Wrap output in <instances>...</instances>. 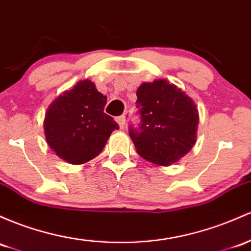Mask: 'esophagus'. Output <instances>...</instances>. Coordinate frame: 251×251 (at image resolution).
Returning a JSON list of instances; mask_svg holds the SVG:
<instances>
[{"mask_svg":"<svg viewBox=\"0 0 251 251\" xmlns=\"http://www.w3.org/2000/svg\"><path fill=\"white\" fill-rule=\"evenodd\" d=\"M117 121H118V124H119V126H120V128H124L125 127V123H126V118L124 117V115H121V117H119L117 119Z\"/></svg>","mask_w":251,"mask_h":251,"instance_id":"1","label":"esophagus"}]
</instances>
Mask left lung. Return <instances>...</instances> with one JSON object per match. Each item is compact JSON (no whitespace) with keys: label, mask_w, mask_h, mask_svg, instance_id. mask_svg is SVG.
<instances>
[{"label":"left lung","mask_w":251,"mask_h":251,"mask_svg":"<svg viewBox=\"0 0 251 251\" xmlns=\"http://www.w3.org/2000/svg\"><path fill=\"white\" fill-rule=\"evenodd\" d=\"M138 127L128 133L137 152L158 166H170L191 151L197 140L199 114L186 93L166 79L143 83L137 90Z\"/></svg>","instance_id":"8db88e82"}]
</instances>
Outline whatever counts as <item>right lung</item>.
Returning <instances> with one entry per match:
<instances>
[{"label": "right lung", "mask_w": 251, "mask_h": 251, "mask_svg": "<svg viewBox=\"0 0 251 251\" xmlns=\"http://www.w3.org/2000/svg\"><path fill=\"white\" fill-rule=\"evenodd\" d=\"M107 98L89 79L78 82L50 104L44 120L46 142L60 158L73 164L90 161L119 128L103 112Z\"/></svg>", "instance_id": "obj_1"}]
</instances>
